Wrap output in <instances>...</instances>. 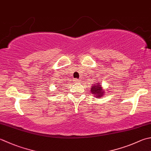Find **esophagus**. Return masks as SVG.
<instances>
[{
  "label": "esophagus",
  "instance_id": "esophagus-1",
  "mask_svg": "<svg viewBox=\"0 0 151 151\" xmlns=\"http://www.w3.org/2000/svg\"><path fill=\"white\" fill-rule=\"evenodd\" d=\"M74 81H75V82H79L80 81H79V80H78V79H76H76H75V80H74Z\"/></svg>",
  "mask_w": 151,
  "mask_h": 151
}]
</instances>
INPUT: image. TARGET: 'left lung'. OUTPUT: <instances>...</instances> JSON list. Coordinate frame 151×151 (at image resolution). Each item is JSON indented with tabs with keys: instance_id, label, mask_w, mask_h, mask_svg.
<instances>
[{
	"instance_id": "1",
	"label": "left lung",
	"mask_w": 151,
	"mask_h": 151,
	"mask_svg": "<svg viewBox=\"0 0 151 151\" xmlns=\"http://www.w3.org/2000/svg\"><path fill=\"white\" fill-rule=\"evenodd\" d=\"M91 93L96 96L97 98L102 97L104 95V91L102 89V86L99 83L97 82L96 84H93L91 87Z\"/></svg>"
}]
</instances>
